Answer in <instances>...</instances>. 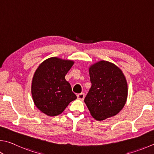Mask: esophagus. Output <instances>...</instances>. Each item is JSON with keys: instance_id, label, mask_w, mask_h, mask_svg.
Returning <instances> with one entry per match:
<instances>
[{"instance_id": "34e87169", "label": "esophagus", "mask_w": 154, "mask_h": 154, "mask_svg": "<svg viewBox=\"0 0 154 154\" xmlns=\"http://www.w3.org/2000/svg\"><path fill=\"white\" fill-rule=\"evenodd\" d=\"M77 98L79 99V100H83V99H84V97H85V94H83V93H81V94H77Z\"/></svg>"}]
</instances>
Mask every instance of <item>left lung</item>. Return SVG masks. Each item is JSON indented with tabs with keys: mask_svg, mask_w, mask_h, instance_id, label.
I'll return each instance as SVG.
<instances>
[{
	"mask_svg": "<svg viewBox=\"0 0 154 154\" xmlns=\"http://www.w3.org/2000/svg\"><path fill=\"white\" fill-rule=\"evenodd\" d=\"M91 87L84 102L91 116L103 121L115 116L127 101V83L125 75L113 63L101 60L89 69Z\"/></svg>",
	"mask_w": 154,
	"mask_h": 154,
	"instance_id": "1",
	"label": "left lung"
}]
</instances>
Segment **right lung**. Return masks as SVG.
Instances as JSON below:
<instances>
[{
	"label": "right lung",
	"mask_w": 154,
	"mask_h": 154,
	"mask_svg": "<svg viewBox=\"0 0 154 154\" xmlns=\"http://www.w3.org/2000/svg\"><path fill=\"white\" fill-rule=\"evenodd\" d=\"M73 63L52 57L42 63L35 71L32 85L33 100L36 107L46 115H58L77 98L65 79Z\"/></svg>",
	"instance_id": "add662e5"
}]
</instances>
